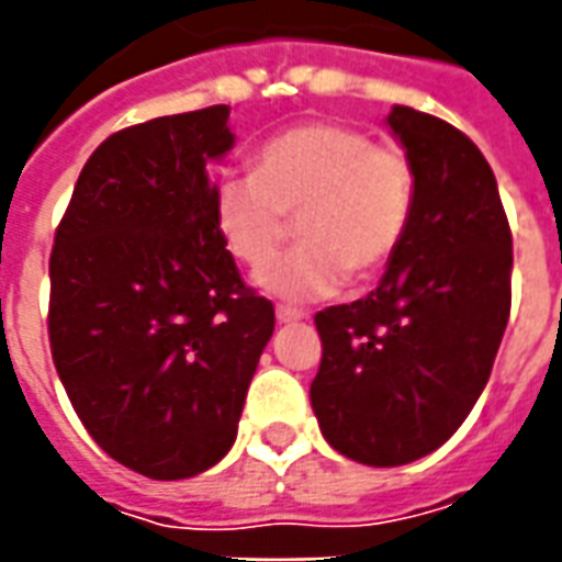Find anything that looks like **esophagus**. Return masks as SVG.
<instances>
[{
	"instance_id": "obj_1",
	"label": "esophagus",
	"mask_w": 562,
	"mask_h": 562,
	"mask_svg": "<svg viewBox=\"0 0 562 562\" xmlns=\"http://www.w3.org/2000/svg\"><path fill=\"white\" fill-rule=\"evenodd\" d=\"M301 318H306L304 310H297V306H285V304L277 306V322H282V325H289V322H301Z\"/></svg>"
}]
</instances>
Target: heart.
<instances>
[{
    "mask_svg": "<svg viewBox=\"0 0 562 562\" xmlns=\"http://www.w3.org/2000/svg\"><path fill=\"white\" fill-rule=\"evenodd\" d=\"M415 210V168L397 144L342 123H301L261 144L256 171L225 173L213 216L234 258L260 268L297 215L295 247L256 282L285 301L328 297L397 256Z\"/></svg>",
    "mask_w": 562,
    "mask_h": 562,
    "instance_id": "heart-1",
    "label": "heart"
}]
</instances>
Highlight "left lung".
<instances>
[{
    "mask_svg": "<svg viewBox=\"0 0 562 562\" xmlns=\"http://www.w3.org/2000/svg\"><path fill=\"white\" fill-rule=\"evenodd\" d=\"M389 126L413 159V222L376 292L316 313L310 385L322 436L367 467L413 463L458 430L512 310V232L482 149L403 104Z\"/></svg>",
    "mask_w": 562,
    "mask_h": 562,
    "instance_id": "8db88e82",
    "label": "left lung"
}]
</instances>
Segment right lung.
I'll return each mask as SVG.
<instances>
[{
    "mask_svg": "<svg viewBox=\"0 0 562 562\" xmlns=\"http://www.w3.org/2000/svg\"><path fill=\"white\" fill-rule=\"evenodd\" d=\"M234 147L228 104L102 140L50 252L56 373L99 446L173 482L220 463L273 334L216 216L207 161Z\"/></svg>",
    "mask_w": 562,
    "mask_h": 562,
    "instance_id": "obj_1",
    "label": "right lung"
}]
</instances>
